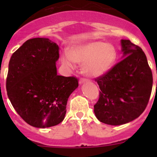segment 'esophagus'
<instances>
[{
    "instance_id": "esophagus-1",
    "label": "esophagus",
    "mask_w": 157,
    "mask_h": 157,
    "mask_svg": "<svg viewBox=\"0 0 157 157\" xmlns=\"http://www.w3.org/2000/svg\"><path fill=\"white\" fill-rule=\"evenodd\" d=\"M90 81V79H88V78H81L79 80V83L81 84V83H83L85 82H88Z\"/></svg>"
}]
</instances>
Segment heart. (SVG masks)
<instances>
[{"instance_id":"b5f03b06","label":"heart","mask_w":157,"mask_h":157,"mask_svg":"<svg viewBox=\"0 0 157 157\" xmlns=\"http://www.w3.org/2000/svg\"><path fill=\"white\" fill-rule=\"evenodd\" d=\"M117 51L114 45L103 41H91L72 46L68 52L62 54L63 63L74 67L75 62L83 63L82 71L86 75L98 77L103 75L114 66Z\"/></svg>"}]
</instances>
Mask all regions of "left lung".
I'll return each instance as SVG.
<instances>
[{"label":"left lung","mask_w":157,"mask_h":157,"mask_svg":"<svg viewBox=\"0 0 157 157\" xmlns=\"http://www.w3.org/2000/svg\"><path fill=\"white\" fill-rule=\"evenodd\" d=\"M125 57L96 78L101 90L96 117L109 125H122L145 111L152 88V74L145 52L130 40H121Z\"/></svg>","instance_id":"1"}]
</instances>
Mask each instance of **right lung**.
<instances>
[{"instance_id": "1", "label": "right lung", "mask_w": 157, "mask_h": 157, "mask_svg": "<svg viewBox=\"0 0 157 157\" xmlns=\"http://www.w3.org/2000/svg\"><path fill=\"white\" fill-rule=\"evenodd\" d=\"M59 46L48 38L27 40L12 54L6 78L8 97L30 126L45 128L61 123L67 99L78 86L75 76L56 73Z\"/></svg>"}]
</instances>
